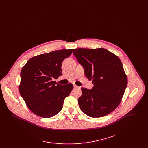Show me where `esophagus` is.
I'll return each mask as SVG.
<instances>
[{
  "mask_svg": "<svg viewBox=\"0 0 148 148\" xmlns=\"http://www.w3.org/2000/svg\"><path fill=\"white\" fill-rule=\"evenodd\" d=\"M74 88H75V89L79 88V86H77V85H74Z\"/></svg>",
  "mask_w": 148,
  "mask_h": 148,
  "instance_id": "34e87169",
  "label": "esophagus"
}]
</instances>
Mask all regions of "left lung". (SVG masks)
I'll return each instance as SVG.
<instances>
[{
	"label": "left lung",
	"mask_w": 148,
	"mask_h": 148,
	"mask_svg": "<svg viewBox=\"0 0 148 148\" xmlns=\"http://www.w3.org/2000/svg\"><path fill=\"white\" fill-rule=\"evenodd\" d=\"M73 53L94 84L92 89H81L82 94L78 98L81 110L92 118L112 113L121 102L127 84L119 58L104 48H77Z\"/></svg>",
	"instance_id": "8db88e82"
}]
</instances>
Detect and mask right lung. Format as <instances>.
Returning a JSON list of instances; mask_svg holds the SVG:
<instances>
[{
	"instance_id": "add662e5",
	"label": "right lung",
	"mask_w": 148,
	"mask_h": 148,
	"mask_svg": "<svg viewBox=\"0 0 148 148\" xmlns=\"http://www.w3.org/2000/svg\"><path fill=\"white\" fill-rule=\"evenodd\" d=\"M72 51L62 49L34 56L21 69L20 94L29 109L38 116L51 118L62 110L73 85H61L53 79L62 75V63Z\"/></svg>"
}]
</instances>
